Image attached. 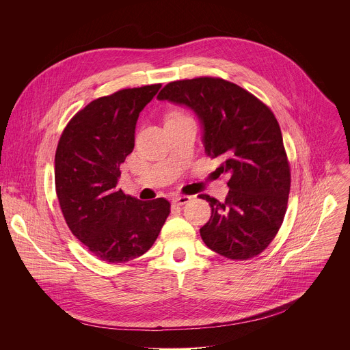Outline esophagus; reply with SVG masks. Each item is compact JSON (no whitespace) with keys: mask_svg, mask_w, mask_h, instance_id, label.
Listing matches in <instances>:
<instances>
[{"mask_svg":"<svg viewBox=\"0 0 350 350\" xmlns=\"http://www.w3.org/2000/svg\"><path fill=\"white\" fill-rule=\"evenodd\" d=\"M191 200V196H185V195H178V196H173L172 202L177 206H183L185 203H188Z\"/></svg>","mask_w":350,"mask_h":350,"instance_id":"esophagus-1","label":"esophagus"}]
</instances>
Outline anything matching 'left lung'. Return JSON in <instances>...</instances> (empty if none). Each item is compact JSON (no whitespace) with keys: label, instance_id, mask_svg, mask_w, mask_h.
I'll use <instances>...</instances> for the list:
<instances>
[{"label":"left lung","instance_id":"obj_1","mask_svg":"<svg viewBox=\"0 0 350 350\" xmlns=\"http://www.w3.org/2000/svg\"><path fill=\"white\" fill-rule=\"evenodd\" d=\"M159 100L191 109L199 118L204 151L229 176L225 202L200 195L211 207L200 229L204 244L234 260L263 252L278 233L288 206L291 167L273 111L240 85L218 77L166 84Z\"/></svg>","mask_w":350,"mask_h":350}]
</instances>
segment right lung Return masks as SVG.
I'll return each mask as SVG.
<instances>
[{
  "label": "right lung",
  "instance_id": "add662e5",
  "mask_svg": "<svg viewBox=\"0 0 350 350\" xmlns=\"http://www.w3.org/2000/svg\"><path fill=\"white\" fill-rule=\"evenodd\" d=\"M159 88H126L92 100L69 121L57 146L54 177L64 218L103 262L146 254L170 213L163 198L142 202L117 188L120 165L135 147L139 114Z\"/></svg>",
  "mask_w": 350,
  "mask_h": 350
}]
</instances>
